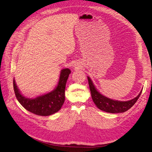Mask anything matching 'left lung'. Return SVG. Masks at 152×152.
Listing matches in <instances>:
<instances>
[{
    "mask_svg": "<svg viewBox=\"0 0 152 152\" xmlns=\"http://www.w3.org/2000/svg\"><path fill=\"white\" fill-rule=\"evenodd\" d=\"M87 78L91 92V96H92V98L94 104L100 109V110L108 113H123L127 111L135 104V102L138 99L142 92V90H141V92H140L137 96H136L135 98L133 99H132L129 101L123 102L114 100L107 98V96L102 95L99 92H98V90L96 89L90 77H87Z\"/></svg>",
    "mask_w": 152,
    "mask_h": 152,
    "instance_id": "8db88e82",
    "label": "left lung"
}]
</instances>
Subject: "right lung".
<instances>
[{
    "mask_svg": "<svg viewBox=\"0 0 152 152\" xmlns=\"http://www.w3.org/2000/svg\"><path fill=\"white\" fill-rule=\"evenodd\" d=\"M70 73L69 69H62L56 88L52 92L35 99L27 98L22 95L14 80V90L16 98L27 110L35 115L48 116L55 113L61 108L64 103L66 83Z\"/></svg>",
    "mask_w": 152,
    "mask_h": 152,
    "instance_id": "1",
    "label": "right lung"
}]
</instances>
